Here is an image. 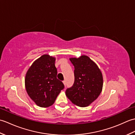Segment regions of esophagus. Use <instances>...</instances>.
I'll return each mask as SVG.
<instances>
[{"label":"esophagus","mask_w":135,"mask_h":135,"mask_svg":"<svg viewBox=\"0 0 135 135\" xmlns=\"http://www.w3.org/2000/svg\"><path fill=\"white\" fill-rule=\"evenodd\" d=\"M62 82H63V84H64V85L65 86L66 85V81H63Z\"/></svg>","instance_id":"34e87169"}]
</instances>
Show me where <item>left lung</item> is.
<instances>
[{
    "mask_svg": "<svg viewBox=\"0 0 135 135\" xmlns=\"http://www.w3.org/2000/svg\"><path fill=\"white\" fill-rule=\"evenodd\" d=\"M70 60L75 68V80L72 86L66 90L65 94L73 104L86 107L102 92V74L96 63L86 56Z\"/></svg>",
    "mask_w": 135,
    "mask_h": 135,
    "instance_id": "1",
    "label": "left lung"
}]
</instances>
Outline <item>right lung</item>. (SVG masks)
<instances>
[{
  "label": "right lung",
  "instance_id": "add662e5",
  "mask_svg": "<svg viewBox=\"0 0 135 135\" xmlns=\"http://www.w3.org/2000/svg\"><path fill=\"white\" fill-rule=\"evenodd\" d=\"M55 58L47 54L33 62L26 74L25 85L28 95L39 107L52 105L61 90L63 83L57 78Z\"/></svg>",
  "mask_w": 135,
  "mask_h": 135
}]
</instances>
